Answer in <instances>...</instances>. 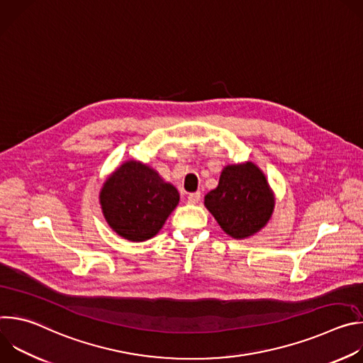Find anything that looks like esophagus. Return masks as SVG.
<instances>
[{"mask_svg":"<svg viewBox=\"0 0 363 363\" xmlns=\"http://www.w3.org/2000/svg\"><path fill=\"white\" fill-rule=\"evenodd\" d=\"M201 201V192H192L188 195V202L189 203H196Z\"/></svg>","mask_w":363,"mask_h":363,"instance_id":"34e87169","label":"esophagus"}]
</instances>
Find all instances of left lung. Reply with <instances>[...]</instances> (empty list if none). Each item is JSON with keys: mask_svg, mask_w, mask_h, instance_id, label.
I'll return each instance as SVG.
<instances>
[{"mask_svg": "<svg viewBox=\"0 0 363 363\" xmlns=\"http://www.w3.org/2000/svg\"><path fill=\"white\" fill-rule=\"evenodd\" d=\"M205 206L228 235L245 238L267 224L274 198L264 174L247 162L224 168L218 186L205 195Z\"/></svg>", "mask_w": 363, "mask_h": 363, "instance_id": "8db88e82", "label": "left lung"}]
</instances>
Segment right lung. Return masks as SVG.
I'll return each instance as SVG.
<instances>
[{
	"mask_svg": "<svg viewBox=\"0 0 363 363\" xmlns=\"http://www.w3.org/2000/svg\"><path fill=\"white\" fill-rule=\"evenodd\" d=\"M178 201L175 186L136 161L123 164L100 192L106 221L129 241H145L157 235Z\"/></svg>",
	"mask_w": 363,
	"mask_h": 363,
	"instance_id": "right-lung-1",
	"label": "right lung"
}]
</instances>
